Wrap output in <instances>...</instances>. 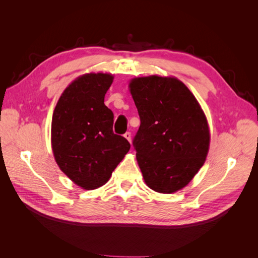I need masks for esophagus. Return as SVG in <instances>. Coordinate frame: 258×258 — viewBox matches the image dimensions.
Here are the masks:
<instances>
[{"label": "esophagus", "mask_w": 258, "mask_h": 258, "mask_svg": "<svg viewBox=\"0 0 258 258\" xmlns=\"http://www.w3.org/2000/svg\"><path fill=\"white\" fill-rule=\"evenodd\" d=\"M123 137L126 138L129 142H131V134H130V132H126V134L123 135Z\"/></svg>", "instance_id": "obj_1"}]
</instances>
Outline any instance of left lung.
Here are the masks:
<instances>
[{"label": "left lung", "mask_w": 258, "mask_h": 258, "mask_svg": "<svg viewBox=\"0 0 258 258\" xmlns=\"http://www.w3.org/2000/svg\"><path fill=\"white\" fill-rule=\"evenodd\" d=\"M129 88L141 120L134 146L146 185L161 194L182 189L204 166L209 152L204 111L175 77H136Z\"/></svg>", "instance_id": "left-lung-1"}]
</instances>
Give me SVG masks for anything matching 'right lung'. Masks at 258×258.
Wrapping results in <instances>:
<instances>
[{"instance_id":"1","label":"right lung","mask_w":258,"mask_h":258,"mask_svg":"<svg viewBox=\"0 0 258 258\" xmlns=\"http://www.w3.org/2000/svg\"><path fill=\"white\" fill-rule=\"evenodd\" d=\"M114 76L89 73L62 92L52 114L51 146L57 165L82 188H99L130 150L113 132V112L104 104Z\"/></svg>"}]
</instances>
